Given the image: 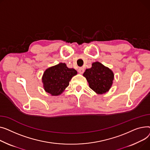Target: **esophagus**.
Masks as SVG:
<instances>
[{
    "mask_svg": "<svg viewBox=\"0 0 150 150\" xmlns=\"http://www.w3.org/2000/svg\"><path fill=\"white\" fill-rule=\"evenodd\" d=\"M78 72L80 74H83L84 72V69L82 67H80L78 69Z\"/></svg>",
    "mask_w": 150,
    "mask_h": 150,
    "instance_id": "esophagus-1",
    "label": "esophagus"
}]
</instances>
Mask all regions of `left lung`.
I'll return each mask as SVG.
<instances>
[{
  "label": "left lung",
  "instance_id": "8db88e82",
  "mask_svg": "<svg viewBox=\"0 0 150 150\" xmlns=\"http://www.w3.org/2000/svg\"><path fill=\"white\" fill-rule=\"evenodd\" d=\"M83 76L86 79L90 88L99 94L108 91L114 80L113 72L99 62L93 63L91 68L86 69Z\"/></svg>",
  "mask_w": 150,
  "mask_h": 150
}]
</instances>
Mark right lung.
<instances>
[{"instance_id": "obj_1", "label": "right lung", "mask_w": 150, "mask_h": 150, "mask_svg": "<svg viewBox=\"0 0 150 150\" xmlns=\"http://www.w3.org/2000/svg\"><path fill=\"white\" fill-rule=\"evenodd\" d=\"M77 73L76 69L68 68L65 63L50 67L44 72L42 79L44 90L51 96L60 95Z\"/></svg>"}]
</instances>
